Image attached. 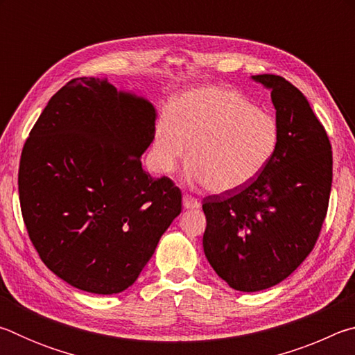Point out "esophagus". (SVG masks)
Wrapping results in <instances>:
<instances>
[{
  "label": "esophagus",
  "mask_w": 355,
  "mask_h": 355,
  "mask_svg": "<svg viewBox=\"0 0 355 355\" xmlns=\"http://www.w3.org/2000/svg\"><path fill=\"white\" fill-rule=\"evenodd\" d=\"M183 207L188 208V209H194V208L200 207V202L197 200L196 197H192L189 194H184L183 196Z\"/></svg>",
  "instance_id": "obj_1"
}]
</instances>
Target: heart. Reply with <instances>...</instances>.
I'll return each mask as SVG.
<instances>
[{
  "mask_svg": "<svg viewBox=\"0 0 355 355\" xmlns=\"http://www.w3.org/2000/svg\"><path fill=\"white\" fill-rule=\"evenodd\" d=\"M279 122L241 94L225 87H200L183 94L155 128V166L175 171L186 158L188 180L213 192L248 186L271 163L279 147Z\"/></svg>",
  "mask_w": 355,
  "mask_h": 355,
  "instance_id": "heart-1",
  "label": "heart"
}]
</instances>
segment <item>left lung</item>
Returning <instances> with one entry per match:
<instances>
[{
	"instance_id": "1",
	"label": "left lung",
	"mask_w": 355,
	"mask_h": 355,
	"mask_svg": "<svg viewBox=\"0 0 355 355\" xmlns=\"http://www.w3.org/2000/svg\"><path fill=\"white\" fill-rule=\"evenodd\" d=\"M252 80L271 91L279 147L244 188L203 199V252L233 290L280 284L313 250L332 188V147L304 94L277 75Z\"/></svg>"
}]
</instances>
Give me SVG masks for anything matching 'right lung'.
<instances>
[{"label":"right lung","mask_w":355,"mask_h":355,"mask_svg":"<svg viewBox=\"0 0 355 355\" xmlns=\"http://www.w3.org/2000/svg\"><path fill=\"white\" fill-rule=\"evenodd\" d=\"M155 120L148 100L83 76L53 95L25 142L19 194L29 239L78 290H127L182 213L172 180L142 169Z\"/></svg>","instance_id":"right-lung-1"}]
</instances>
